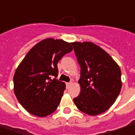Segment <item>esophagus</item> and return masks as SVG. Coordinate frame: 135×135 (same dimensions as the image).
<instances>
[{
    "mask_svg": "<svg viewBox=\"0 0 135 135\" xmlns=\"http://www.w3.org/2000/svg\"><path fill=\"white\" fill-rule=\"evenodd\" d=\"M71 84H72V83H71V82H69V83H66V87H67V88H69Z\"/></svg>",
    "mask_w": 135,
    "mask_h": 135,
    "instance_id": "obj_1",
    "label": "esophagus"
}]
</instances>
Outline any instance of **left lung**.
Masks as SVG:
<instances>
[{"label": "left lung", "mask_w": 135, "mask_h": 135, "mask_svg": "<svg viewBox=\"0 0 135 135\" xmlns=\"http://www.w3.org/2000/svg\"><path fill=\"white\" fill-rule=\"evenodd\" d=\"M81 66V93L73 99L78 109L95 116L115 102L122 88L121 70L105 50L90 42H71Z\"/></svg>", "instance_id": "left-lung-1"}]
</instances>
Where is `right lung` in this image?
Wrapping results in <instances>:
<instances>
[{"mask_svg": "<svg viewBox=\"0 0 135 135\" xmlns=\"http://www.w3.org/2000/svg\"><path fill=\"white\" fill-rule=\"evenodd\" d=\"M71 43L48 38L35 45L26 54L13 77L14 93L25 109L44 117L54 112L66 89L57 77L59 60L72 51Z\"/></svg>", "mask_w": 135, "mask_h": 135, "instance_id": "right-lung-1", "label": "right lung"}]
</instances>
